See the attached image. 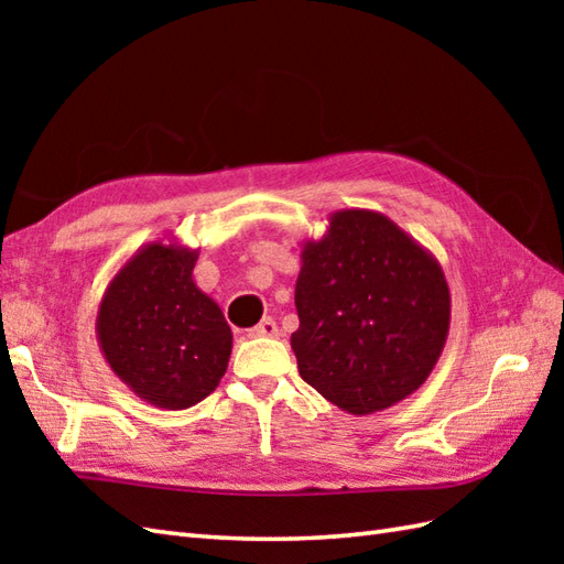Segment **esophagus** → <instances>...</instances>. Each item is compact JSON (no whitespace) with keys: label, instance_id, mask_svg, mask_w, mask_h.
<instances>
[{"label":"esophagus","instance_id":"1","mask_svg":"<svg viewBox=\"0 0 564 564\" xmlns=\"http://www.w3.org/2000/svg\"><path fill=\"white\" fill-rule=\"evenodd\" d=\"M279 325L273 317H263L257 327L249 329V337H279Z\"/></svg>","mask_w":564,"mask_h":564}]
</instances>
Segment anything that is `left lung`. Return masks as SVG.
<instances>
[{
    "label": "left lung",
    "mask_w": 564,
    "mask_h": 564,
    "mask_svg": "<svg viewBox=\"0 0 564 564\" xmlns=\"http://www.w3.org/2000/svg\"><path fill=\"white\" fill-rule=\"evenodd\" d=\"M327 220L301 251L297 370L344 412H382L424 386L446 346V273L388 215L349 208Z\"/></svg>",
    "instance_id": "8db88e82"
}]
</instances>
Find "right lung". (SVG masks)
<instances>
[{"label":"right lung","mask_w":564,"mask_h":564,"mask_svg":"<svg viewBox=\"0 0 564 564\" xmlns=\"http://www.w3.org/2000/svg\"><path fill=\"white\" fill-rule=\"evenodd\" d=\"M198 249L176 237L142 245L113 273L97 313L113 373L162 410H186L218 388L232 354L220 305L194 281Z\"/></svg>","instance_id":"add662e5"}]
</instances>
